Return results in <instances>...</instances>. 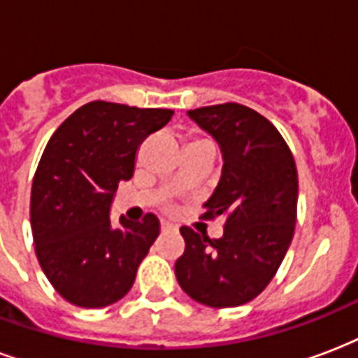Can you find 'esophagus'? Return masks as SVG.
<instances>
[{"mask_svg":"<svg viewBox=\"0 0 358 358\" xmlns=\"http://www.w3.org/2000/svg\"><path fill=\"white\" fill-rule=\"evenodd\" d=\"M160 231H162V234H171V231H176V226H173V224L162 222V226H160Z\"/></svg>","mask_w":358,"mask_h":358,"instance_id":"1","label":"esophagus"}]
</instances>
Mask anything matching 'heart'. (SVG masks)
Returning a JSON list of instances; mask_svg holds the SVG:
<instances>
[{"label":"heart","instance_id":"1","mask_svg":"<svg viewBox=\"0 0 358 358\" xmlns=\"http://www.w3.org/2000/svg\"><path fill=\"white\" fill-rule=\"evenodd\" d=\"M198 141H205V140H192L190 143H198Z\"/></svg>","mask_w":358,"mask_h":358}]
</instances>
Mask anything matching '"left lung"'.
I'll use <instances>...</instances> for the list:
<instances>
[{
	"label": "left lung",
	"mask_w": 358,
	"mask_h": 358,
	"mask_svg": "<svg viewBox=\"0 0 358 358\" xmlns=\"http://www.w3.org/2000/svg\"><path fill=\"white\" fill-rule=\"evenodd\" d=\"M187 113L222 151V176L203 218L224 217L226 226L213 241L182 226L187 246L176 262L177 282L205 306H241L267 287L292 245L295 160L276 127L252 108L226 102Z\"/></svg>",
	"instance_id": "1"
}]
</instances>
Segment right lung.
<instances>
[{
  "label": "right lung",
  "instance_id": "right-lung-1",
  "mask_svg": "<svg viewBox=\"0 0 358 358\" xmlns=\"http://www.w3.org/2000/svg\"><path fill=\"white\" fill-rule=\"evenodd\" d=\"M173 110L93 101L59 124L46 143L31 187L37 259L55 292L82 308L123 299L160 234L155 215L110 222L119 182L134 176L141 141Z\"/></svg>",
  "mask_w": 358,
  "mask_h": 358
}]
</instances>
